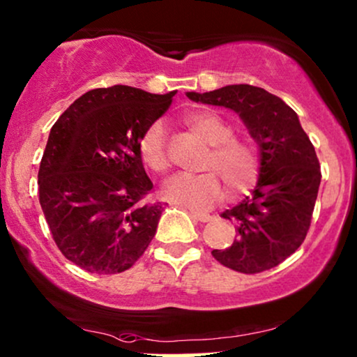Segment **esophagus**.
<instances>
[{
  "mask_svg": "<svg viewBox=\"0 0 357 357\" xmlns=\"http://www.w3.org/2000/svg\"><path fill=\"white\" fill-rule=\"evenodd\" d=\"M190 217L199 220V222H210V215L204 212H195V210H190Z\"/></svg>",
  "mask_w": 357,
  "mask_h": 357,
  "instance_id": "obj_1",
  "label": "esophagus"
}]
</instances>
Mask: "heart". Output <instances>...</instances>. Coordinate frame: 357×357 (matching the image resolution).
I'll use <instances>...</instances> for the list:
<instances>
[{"mask_svg": "<svg viewBox=\"0 0 357 357\" xmlns=\"http://www.w3.org/2000/svg\"><path fill=\"white\" fill-rule=\"evenodd\" d=\"M185 124L210 145V152L202 162L200 175H178L165 183L167 199L188 206H206L222 195V181L228 195L246 190L257 180L261 152L253 139L235 134V127L218 114L210 111L193 112ZM139 152L149 169L162 174L170 167L167 152L165 129L155 122L144 132Z\"/></svg>", "mask_w": 357, "mask_h": 357, "instance_id": "obj_1", "label": "heart"}]
</instances>
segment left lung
<instances>
[{"label":"left lung","instance_id":"obj_1","mask_svg":"<svg viewBox=\"0 0 357 357\" xmlns=\"http://www.w3.org/2000/svg\"><path fill=\"white\" fill-rule=\"evenodd\" d=\"M187 96L235 111L261 152L252 195L222 213L236 225V238L213 250V258L245 275L278 266L305 241L321 183L319 160L300 119L278 96L250 84Z\"/></svg>","mask_w":357,"mask_h":357}]
</instances>
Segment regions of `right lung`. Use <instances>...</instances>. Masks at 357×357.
Returning <instances> with one entry per match:
<instances>
[{
  "instance_id": "add662e5",
  "label": "right lung",
  "mask_w": 357,
  "mask_h": 357,
  "mask_svg": "<svg viewBox=\"0 0 357 357\" xmlns=\"http://www.w3.org/2000/svg\"><path fill=\"white\" fill-rule=\"evenodd\" d=\"M174 96L100 87L52 126L38 172L39 204L59 252L87 273L129 270L155 235L164 206L151 200L139 142Z\"/></svg>"
}]
</instances>
